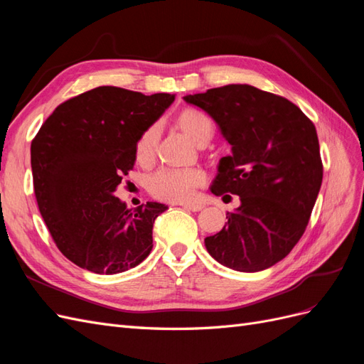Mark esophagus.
<instances>
[{
    "instance_id": "esophagus-1",
    "label": "esophagus",
    "mask_w": 364,
    "mask_h": 364,
    "mask_svg": "<svg viewBox=\"0 0 364 364\" xmlns=\"http://www.w3.org/2000/svg\"><path fill=\"white\" fill-rule=\"evenodd\" d=\"M185 209H190V211H194V213H197V211H200V209L203 208L202 205H196V203H185V205H182Z\"/></svg>"
}]
</instances>
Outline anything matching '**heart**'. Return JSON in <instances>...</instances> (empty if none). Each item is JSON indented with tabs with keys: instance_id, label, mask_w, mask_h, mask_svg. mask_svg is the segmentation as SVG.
<instances>
[{
	"instance_id": "obj_1",
	"label": "heart",
	"mask_w": 364,
	"mask_h": 364,
	"mask_svg": "<svg viewBox=\"0 0 364 364\" xmlns=\"http://www.w3.org/2000/svg\"><path fill=\"white\" fill-rule=\"evenodd\" d=\"M178 124L183 134L196 144L208 142L214 134V123L199 109L188 107L178 117ZM159 124H151L144 130L136 142V158L139 162H149L158 146ZM205 182V174L199 168H162L149 181V190L153 196L164 200L186 202L193 199L194 191Z\"/></svg>"
}]
</instances>
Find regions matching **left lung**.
Segmentation results:
<instances>
[{
  "instance_id": "obj_1",
  "label": "left lung",
  "mask_w": 364,
  "mask_h": 364,
  "mask_svg": "<svg viewBox=\"0 0 364 364\" xmlns=\"http://www.w3.org/2000/svg\"><path fill=\"white\" fill-rule=\"evenodd\" d=\"M183 100L200 107L232 155L220 159L211 193L240 196L223 229L205 238L215 261L259 272L289 255L305 232L323 167L316 127L287 98L250 85H226Z\"/></svg>"
}]
</instances>
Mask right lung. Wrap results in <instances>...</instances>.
<instances>
[{"label":"right lung","mask_w":364,"mask_h":364,"mask_svg":"<svg viewBox=\"0 0 364 364\" xmlns=\"http://www.w3.org/2000/svg\"><path fill=\"white\" fill-rule=\"evenodd\" d=\"M174 102L98 86L59 105L31 141L33 185L41 215L59 250L98 274L136 267L153 247V223L168 209H129L115 196L134 168L136 142Z\"/></svg>","instance_id":"add662e5"}]
</instances>
